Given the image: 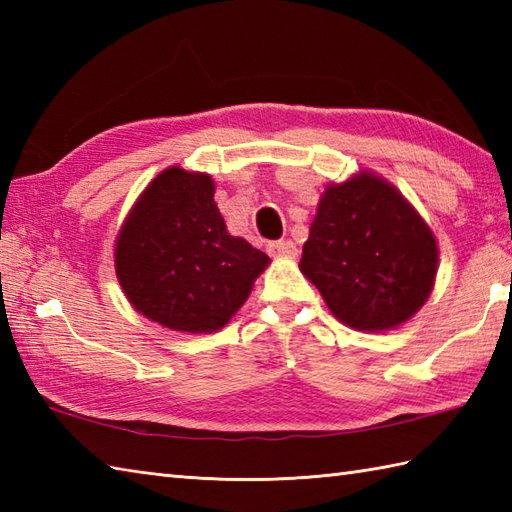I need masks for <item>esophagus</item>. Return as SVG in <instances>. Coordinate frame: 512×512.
Here are the masks:
<instances>
[{"label": "esophagus", "mask_w": 512, "mask_h": 512, "mask_svg": "<svg viewBox=\"0 0 512 512\" xmlns=\"http://www.w3.org/2000/svg\"><path fill=\"white\" fill-rule=\"evenodd\" d=\"M270 255L275 257H288V259H295L299 255V248L290 242V239H279V242L268 244Z\"/></svg>", "instance_id": "obj_1"}]
</instances>
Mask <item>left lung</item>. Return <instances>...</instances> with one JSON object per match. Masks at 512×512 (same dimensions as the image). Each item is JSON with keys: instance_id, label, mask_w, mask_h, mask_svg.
I'll return each mask as SVG.
<instances>
[{"instance_id": "obj_1", "label": "left lung", "mask_w": 512, "mask_h": 512, "mask_svg": "<svg viewBox=\"0 0 512 512\" xmlns=\"http://www.w3.org/2000/svg\"><path fill=\"white\" fill-rule=\"evenodd\" d=\"M299 268L341 323L383 332L429 299L438 244L394 184L361 171L321 195Z\"/></svg>"}]
</instances>
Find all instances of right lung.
I'll return each mask as SVG.
<instances>
[{
	"label": "right lung",
	"instance_id": "1",
	"mask_svg": "<svg viewBox=\"0 0 512 512\" xmlns=\"http://www.w3.org/2000/svg\"><path fill=\"white\" fill-rule=\"evenodd\" d=\"M206 173L169 167L149 182L116 237V277L143 317L176 332L224 328L270 259L226 231Z\"/></svg>",
	"mask_w": 512,
	"mask_h": 512
}]
</instances>
